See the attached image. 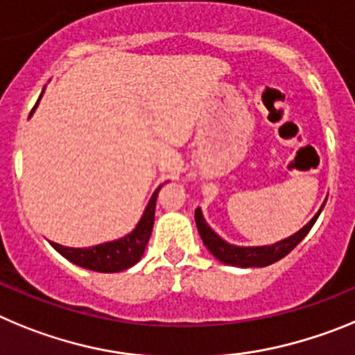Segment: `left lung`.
Masks as SVG:
<instances>
[{"instance_id":"1","label":"left lung","mask_w":355,"mask_h":355,"mask_svg":"<svg viewBox=\"0 0 355 355\" xmlns=\"http://www.w3.org/2000/svg\"><path fill=\"white\" fill-rule=\"evenodd\" d=\"M322 209H324V207H322ZM322 209L318 210L317 216L313 217L311 221H309L304 228L299 230L297 233H293L292 237L276 242V244L272 245H260V248H239V245H232L228 244V242H225L217 233L212 232V228H210L209 225H207L203 216H201L200 209H196V212H194V219H196L198 232H200L201 239H203V244L207 245V249H209L210 253H212L219 261L228 265H235V267H267V265L274 263V261L286 257V254H288L290 251L308 235L311 226L315 225V221H317L318 216H320Z\"/></svg>"}]
</instances>
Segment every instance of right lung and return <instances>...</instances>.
<instances>
[{"mask_svg":"<svg viewBox=\"0 0 355 355\" xmlns=\"http://www.w3.org/2000/svg\"><path fill=\"white\" fill-rule=\"evenodd\" d=\"M40 97H42V94H40ZM37 104H35V107H37ZM161 187L162 185H159V189ZM159 189L155 191L154 196L150 198L138 226L120 241L106 242V244H98L94 248H65V245H60L56 242H51V245L72 263L95 270V272H118V270L129 269L141 260L143 251H145L150 235H152Z\"/></svg>","mask_w":355,"mask_h":355,"instance_id":"obj_1","label":"right lung"}]
</instances>
